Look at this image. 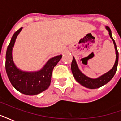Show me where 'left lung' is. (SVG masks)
Returning <instances> with one entry per match:
<instances>
[{
  "instance_id": "1",
  "label": "left lung",
  "mask_w": 121,
  "mask_h": 121,
  "mask_svg": "<svg viewBox=\"0 0 121 121\" xmlns=\"http://www.w3.org/2000/svg\"><path fill=\"white\" fill-rule=\"evenodd\" d=\"M106 29L108 30L109 32V34L110 37L112 38V40L113 41V43L115 45V52H116V60H115V63L114 64L113 67L107 73L104 74V75H102L100 77H99L96 79H92L90 78L87 76H85L84 74H82L79 70L78 67L77 66L75 59L73 57V61H72V63H71V70H72V73L73 74V76L74 78L76 79V80L78 83L82 85L83 86L89 88V89H96V88H99L102 86H104L108 82H109L112 78L114 76L115 74L116 73L117 69V65H118V61H119V52L117 50V46L115 44V41L113 39L112 35V31L110 30L108 26H106Z\"/></svg>"
}]
</instances>
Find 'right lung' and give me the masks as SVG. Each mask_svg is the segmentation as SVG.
<instances>
[{
  "label": "right lung",
  "instance_id": "add662e5",
  "mask_svg": "<svg viewBox=\"0 0 121 121\" xmlns=\"http://www.w3.org/2000/svg\"><path fill=\"white\" fill-rule=\"evenodd\" d=\"M22 28L15 32L8 47L6 55V71L9 81L17 91L28 95H35L44 91L49 87L54 69L62 56L51 58L44 67L38 72L28 73L19 70L15 67L12 59V48L16 37Z\"/></svg>",
  "mask_w": 121,
  "mask_h": 121
}]
</instances>
